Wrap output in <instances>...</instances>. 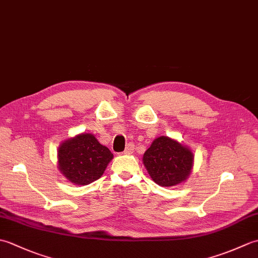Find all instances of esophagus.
Masks as SVG:
<instances>
[{
  "label": "esophagus",
  "instance_id": "obj_1",
  "mask_svg": "<svg viewBox=\"0 0 258 258\" xmlns=\"http://www.w3.org/2000/svg\"><path fill=\"white\" fill-rule=\"evenodd\" d=\"M134 151V144L133 143H128L126 145L125 150H124V154H132Z\"/></svg>",
  "mask_w": 258,
  "mask_h": 258
}]
</instances>
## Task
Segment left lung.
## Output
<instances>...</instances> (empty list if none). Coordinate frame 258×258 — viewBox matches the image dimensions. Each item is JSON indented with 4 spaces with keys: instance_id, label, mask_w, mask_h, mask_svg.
Masks as SVG:
<instances>
[{
    "instance_id": "left-lung-1",
    "label": "left lung",
    "mask_w": 258,
    "mask_h": 258,
    "mask_svg": "<svg viewBox=\"0 0 258 258\" xmlns=\"http://www.w3.org/2000/svg\"><path fill=\"white\" fill-rule=\"evenodd\" d=\"M144 165L150 176L161 186H175L188 177L193 166V153L167 136L153 141L144 153Z\"/></svg>"
}]
</instances>
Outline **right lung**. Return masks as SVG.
<instances>
[{"instance_id":"obj_1","label":"right lung","mask_w":258,"mask_h":258,"mask_svg":"<svg viewBox=\"0 0 258 258\" xmlns=\"http://www.w3.org/2000/svg\"><path fill=\"white\" fill-rule=\"evenodd\" d=\"M113 154L91 134H80L58 149V168L70 182L87 185L100 178Z\"/></svg>"}]
</instances>
